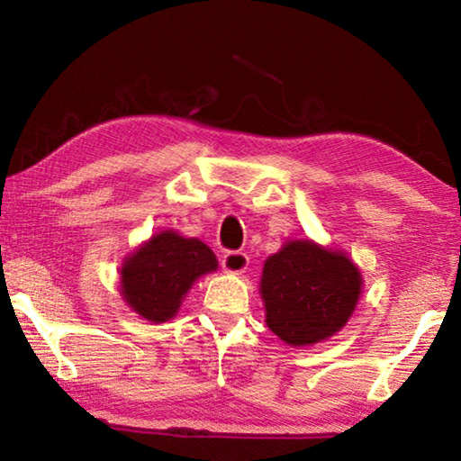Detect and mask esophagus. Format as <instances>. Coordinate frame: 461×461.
<instances>
[{
	"label": "esophagus",
	"mask_w": 461,
	"mask_h": 461,
	"mask_svg": "<svg viewBox=\"0 0 461 461\" xmlns=\"http://www.w3.org/2000/svg\"><path fill=\"white\" fill-rule=\"evenodd\" d=\"M249 258L246 252H240V249H230V252L223 254L221 267L225 272H233V275H241L248 268Z\"/></svg>",
	"instance_id": "obj_1"
}]
</instances>
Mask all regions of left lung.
<instances>
[{
    "label": "left lung",
    "mask_w": 461,
    "mask_h": 461,
    "mask_svg": "<svg viewBox=\"0 0 461 461\" xmlns=\"http://www.w3.org/2000/svg\"><path fill=\"white\" fill-rule=\"evenodd\" d=\"M362 276L341 252L313 241H288L264 264L260 293L267 323L291 346H307L339 331L360 296Z\"/></svg>",
    "instance_id": "1"
}]
</instances>
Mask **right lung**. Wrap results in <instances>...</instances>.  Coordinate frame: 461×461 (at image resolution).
I'll use <instances>...</instances> for the list:
<instances>
[{
	"label": "right lung",
	"instance_id": "right-lung-1",
	"mask_svg": "<svg viewBox=\"0 0 461 461\" xmlns=\"http://www.w3.org/2000/svg\"><path fill=\"white\" fill-rule=\"evenodd\" d=\"M215 268V254L203 241L162 231L123 262L122 294L138 315L162 323L176 315L194 280Z\"/></svg>",
	"mask_w": 461,
	"mask_h": 461
}]
</instances>
